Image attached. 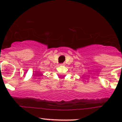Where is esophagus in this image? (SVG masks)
I'll return each mask as SVG.
<instances>
[{
  "mask_svg": "<svg viewBox=\"0 0 122 122\" xmlns=\"http://www.w3.org/2000/svg\"><path fill=\"white\" fill-rule=\"evenodd\" d=\"M60 65H65V64H64V63H62V64H60Z\"/></svg>",
  "mask_w": 122,
  "mask_h": 122,
  "instance_id": "34e87169",
  "label": "esophagus"
}]
</instances>
